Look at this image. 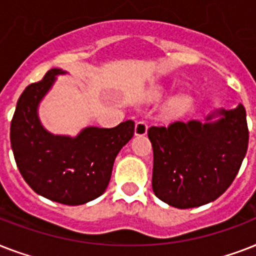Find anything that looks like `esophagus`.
<instances>
[{"instance_id":"34e87169","label":"esophagus","mask_w":256,"mask_h":256,"mask_svg":"<svg viewBox=\"0 0 256 256\" xmlns=\"http://www.w3.org/2000/svg\"><path fill=\"white\" fill-rule=\"evenodd\" d=\"M134 132H136V136H144L148 132V124L144 120H136Z\"/></svg>"}]
</instances>
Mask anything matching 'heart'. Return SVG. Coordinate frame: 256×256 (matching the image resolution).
Wrapping results in <instances>:
<instances>
[{"instance_id": "1", "label": "heart", "mask_w": 256, "mask_h": 256, "mask_svg": "<svg viewBox=\"0 0 256 256\" xmlns=\"http://www.w3.org/2000/svg\"><path fill=\"white\" fill-rule=\"evenodd\" d=\"M162 94H164V90L160 88H154L150 92V96L152 98H160ZM191 102H192V98L188 94H179L178 96H175L174 100L170 102L168 112H170L171 116H178V114L184 112L186 108H190Z\"/></svg>"}]
</instances>
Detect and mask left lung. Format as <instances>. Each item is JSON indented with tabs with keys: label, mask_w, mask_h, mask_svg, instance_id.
<instances>
[{
	"label": "left lung",
	"mask_w": 256,
	"mask_h": 256,
	"mask_svg": "<svg viewBox=\"0 0 256 256\" xmlns=\"http://www.w3.org/2000/svg\"><path fill=\"white\" fill-rule=\"evenodd\" d=\"M216 114L222 118L214 124L175 120L148 130L154 154L152 191L170 206H202L234 182L248 148L246 108L239 104Z\"/></svg>",
	"instance_id": "left-lung-1"
}]
</instances>
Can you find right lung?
Segmentation results:
<instances>
[{
  "instance_id": "obj_1",
  "label": "right lung",
  "mask_w": 256,
  "mask_h": 256,
  "mask_svg": "<svg viewBox=\"0 0 256 256\" xmlns=\"http://www.w3.org/2000/svg\"><path fill=\"white\" fill-rule=\"evenodd\" d=\"M62 73L50 69L24 90L10 124V144L22 178L37 194L77 206L104 194L116 154L132 138L136 124L88 128L77 138L49 134L38 120L37 104Z\"/></svg>"
}]
</instances>
